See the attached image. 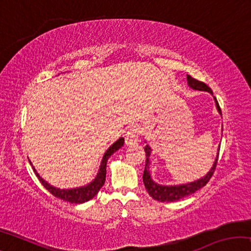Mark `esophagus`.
I'll list each match as a JSON object with an SVG mask.
<instances>
[{
    "instance_id": "1",
    "label": "esophagus",
    "mask_w": 251,
    "mask_h": 251,
    "mask_svg": "<svg viewBox=\"0 0 251 251\" xmlns=\"http://www.w3.org/2000/svg\"><path fill=\"white\" fill-rule=\"evenodd\" d=\"M138 141H139V137H138L137 128H136L135 126H131L130 128L127 130V133L125 135L126 145H128V146L135 145V144L138 143Z\"/></svg>"
}]
</instances>
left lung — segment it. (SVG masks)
<instances>
[{
  "label": "left lung",
  "instance_id": "left-lung-1",
  "mask_svg": "<svg viewBox=\"0 0 251 251\" xmlns=\"http://www.w3.org/2000/svg\"><path fill=\"white\" fill-rule=\"evenodd\" d=\"M187 83H188V86L190 88H193L195 91H203V92H208L212 95V91L209 87L207 86L205 83L199 82V80L193 78L192 76L187 75ZM215 103H216V107H217L218 113L222 115V109L219 107V104L216 97L214 96ZM146 143V142H145ZM145 152H146V164H145V169H144V174H143V181L144 185H145V188L147 190V193L150 194V196L155 199V201H167V202H172V201H177L179 199L189 196V195L194 194L195 192H197L198 189L202 188L205 186L214 174L216 166H217V160H218V155L216 157V159L212 164V167L210 168V171L208 172L205 176L199 178V179L188 182V184H181V185H171V186H166V185H159L151 179V172H150V156L151 154V148L150 145H146L145 148ZM218 154H219V150H218Z\"/></svg>",
  "mask_w": 251,
  "mask_h": 251
}]
</instances>
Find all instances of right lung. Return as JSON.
<instances>
[{"instance_id":"add662e5","label":"right lung","mask_w":251,"mask_h":251,"mask_svg":"<svg viewBox=\"0 0 251 251\" xmlns=\"http://www.w3.org/2000/svg\"><path fill=\"white\" fill-rule=\"evenodd\" d=\"M123 145H124V138L120 137V139H117V141L114 143L113 145H110L108 150L105 151L103 159H101L99 173H97L94 180L91 181L90 184L82 187H76V188H70V189L56 188V187L52 186L50 184H49L48 181L44 180L43 178L37 174L36 169L33 166L32 167H33L34 173L36 174L37 178H39V180L42 182V185H43L45 188L53 195V196L62 199V201H69L71 203H82V202L91 201L92 198H94L97 195V193L100 192V189L103 187L105 182V178H106V164H107V160L109 157L114 154V152L120 150L121 147H123ZM29 163H31V161H29Z\"/></svg>"}]
</instances>
